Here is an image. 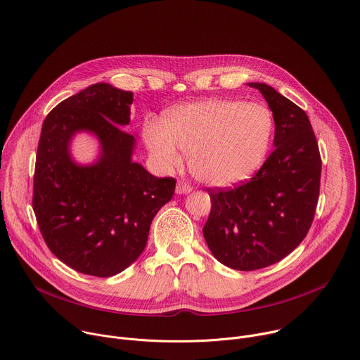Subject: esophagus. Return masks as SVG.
I'll return each instance as SVG.
<instances>
[{
  "mask_svg": "<svg viewBox=\"0 0 360 360\" xmlns=\"http://www.w3.org/2000/svg\"><path fill=\"white\" fill-rule=\"evenodd\" d=\"M191 190H193V187H191L190 184L184 183V181H179L177 186H176V193H177V194H187V193H190Z\"/></svg>",
  "mask_w": 360,
  "mask_h": 360,
  "instance_id": "34e87169",
  "label": "esophagus"
}]
</instances>
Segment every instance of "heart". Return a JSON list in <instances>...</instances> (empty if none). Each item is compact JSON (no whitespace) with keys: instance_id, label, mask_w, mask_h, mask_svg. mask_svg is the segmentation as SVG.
Listing matches in <instances>:
<instances>
[{"instance_id":"heart-1","label":"heart","mask_w":360,"mask_h":360,"mask_svg":"<svg viewBox=\"0 0 360 360\" xmlns=\"http://www.w3.org/2000/svg\"><path fill=\"white\" fill-rule=\"evenodd\" d=\"M273 130L270 111L256 103L206 100L181 105L150 123L143 136L154 162L169 172L188 154L191 173L205 183L227 186L252 174L263 160Z\"/></svg>"}]
</instances>
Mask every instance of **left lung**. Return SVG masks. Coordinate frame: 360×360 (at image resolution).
Listing matches in <instances>:
<instances>
[{
  "label": "left lung",
  "instance_id": "8db88e82",
  "mask_svg": "<svg viewBox=\"0 0 360 360\" xmlns=\"http://www.w3.org/2000/svg\"><path fill=\"white\" fill-rule=\"evenodd\" d=\"M257 89L274 120V150L260 170L233 188H207L203 236L227 267L252 271L277 263L306 237L321 190L322 160L307 114L264 83Z\"/></svg>",
  "mask_w": 360,
  "mask_h": 360
}]
</instances>
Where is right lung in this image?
I'll use <instances>...</instances> for the list:
<instances>
[{
  "instance_id": "right-lung-1",
  "label": "right lung",
  "mask_w": 360,
  "mask_h": 360,
  "mask_svg": "<svg viewBox=\"0 0 360 360\" xmlns=\"http://www.w3.org/2000/svg\"><path fill=\"white\" fill-rule=\"evenodd\" d=\"M133 93L97 83L61 101L39 136L32 209L51 253L71 269L97 277L118 274L143 253L150 224L176 188L131 160ZM89 131L102 153L90 167L70 158L75 132Z\"/></svg>"
}]
</instances>
